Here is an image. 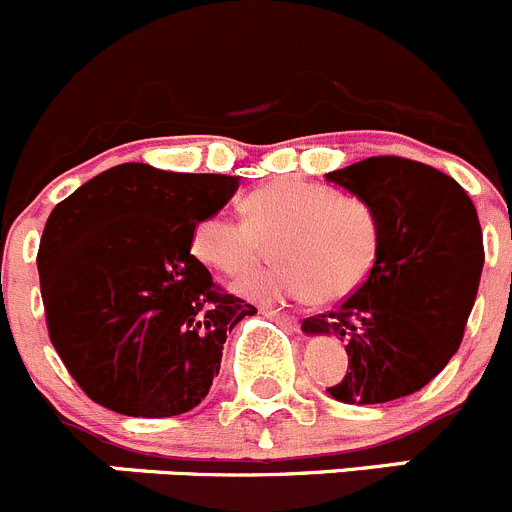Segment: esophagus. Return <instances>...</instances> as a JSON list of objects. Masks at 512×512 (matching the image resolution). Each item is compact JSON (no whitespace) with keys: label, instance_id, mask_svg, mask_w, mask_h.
Returning a JSON list of instances; mask_svg holds the SVG:
<instances>
[{"label":"esophagus","instance_id":"obj_1","mask_svg":"<svg viewBox=\"0 0 512 512\" xmlns=\"http://www.w3.org/2000/svg\"><path fill=\"white\" fill-rule=\"evenodd\" d=\"M262 315L270 317V320L280 322V325L290 327V330H300V320H297L295 315H287V312H280V310H270V307H262Z\"/></svg>","mask_w":512,"mask_h":512}]
</instances>
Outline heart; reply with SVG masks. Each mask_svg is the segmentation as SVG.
Masks as SVG:
<instances>
[{
    "mask_svg": "<svg viewBox=\"0 0 512 512\" xmlns=\"http://www.w3.org/2000/svg\"><path fill=\"white\" fill-rule=\"evenodd\" d=\"M242 212L245 220L225 212L202 217L190 247L210 270L242 277L265 262L275 245L282 265L240 285L255 300H342L375 265L380 217L360 195L285 177L250 192Z\"/></svg>",
    "mask_w": 512,
    "mask_h": 512,
    "instance_id": "obj_1",
    "label": "heart"
}]
</instances>
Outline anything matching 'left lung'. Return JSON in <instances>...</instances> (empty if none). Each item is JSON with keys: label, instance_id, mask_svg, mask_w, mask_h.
<instances>
[{"label": "left lung", "instance_id": "obj_1", "mask_svg": "<svg viewBox=\"0 0 512 512\" xmlns=\"http://www.w3.org/2000/svg\"><path fill=\"white\" fill-rule=\"evenodd\" d=\"M325 177L380 217L367 280L335 310L302 320L307 335L347 342V372L327 393L350 405L418 393L458 352L478 295L485 250L473 200L445 172L393 155Z\"/></svg>", "mask_w": 512, "mask_h": 512}]
</instances>
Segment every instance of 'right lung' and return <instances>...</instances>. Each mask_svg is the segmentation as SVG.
I'll use <instances>...</instances> for the list:
<instances>
[{
  "instance_id": "add662e5",
  "label": "right lung",
  "mask_w": 512,
  "mask_h": 512,
  "mask_svg": "<svg viewBox=\"0 0 512 512\" xmlns=\"http://www.w3.org/2000/svg\"><path fill=\"white\" fill-rule=\"evenodd\" d=\"M237 185L127 162L52 210L37 252L49 340L97 405L172 418L210 393L227 332L257 310L212 280L190 237Z\"/></svg>"
}]
</instances>
